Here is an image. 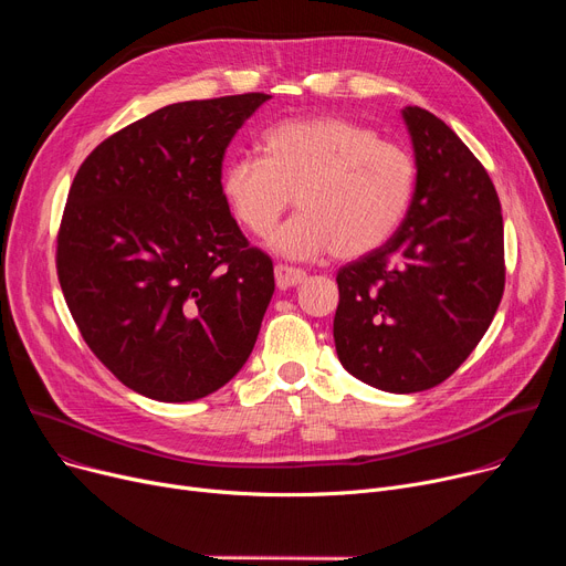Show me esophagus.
<instances>
[{"label": "esophagus", "mask_w": 566, "mask_h": 566, "mask_svg": "<svg viewBox=\"0 0 566 566\" xmlns=\"http://www.w3.org/2000/svg\"><path fill=\"white\" fill-rule=\"evenodd\" d=\"M307 273L301 271V268H291L284 263L275 265V282L280 289H291V286H298L301 282H305Z\"/></svg>", "instance_id": "obj_1"}]
</instances>
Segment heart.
<instances>
[{
  "label": "heart",
  "instance_id": "obj_1",
  "mask_svg": "<svg viewBox=\"0 0 566 566\" xmlns=\"http://www.w3.org/2000/svg\"><path fill=\"white\" fill-rule=\"evenodd\" d=\"M261 148L263 158L224 165L220 190L233 218L259 238L275 229L295 195L301 211L271 238L284 256H363L388 241L408 211L415 163L371 128L339 116L286 118L263 133Z\"/></svg>",
  "mask_w": 566,
  "mask_h": 566
}]
</instances>
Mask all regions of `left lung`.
<instances>
[{"instance_id": "8db88e82", "label": "left lung", "mask_w": 566, "mask_h": 566, "mask_svg": "<svg viewBox=\"0 0 566 566\" xmlns=\"http://www.w3.org/2000/svg\"><path fill=\"white\" fill-rule=\"evenodd\" d=\"M415 192L397 233L337 273V358L382 392L410 395L452 376L480 344L504 291L500 199L459 135L403 107Z\"/></svg>"}]
</instances>
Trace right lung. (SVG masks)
Masks as SVG:
<instances>
[{"label": "right lung", "instance_id": "right-lung-1", "mask_svg": "<svg viewBox=\"0 0 566 566\" xmlns=\"http://www.w3.org/2000/svg\"><path fill=\"white\" fill-rule=\"evenodd\" d=\"M271 96L174 103L98 144L56 238L66 305L96 358L156 401H195L248 363L273 261L220 190L229 142Z\"/></svg>", "mask_w": 566, "mask_h": 566}]
</instances>
